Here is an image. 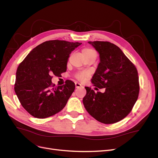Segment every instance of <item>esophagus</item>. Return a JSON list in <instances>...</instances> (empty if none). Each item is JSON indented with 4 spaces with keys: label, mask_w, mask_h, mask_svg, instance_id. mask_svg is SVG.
Here are the masks:
<instances>
[{
    "label": "esophagus",
    "mask_w": 158,
    "mask_h": 158,
    "mask_svg": "<svg viewBox=\"0 0 158 158\" xmlns=\"http://www.w3.org/2000/svg\"><path fill=\"white\" fill-rule=\"evenodd\" d=\"M75 86H76V88H78L82 87V85H81V84H80V83H78V82H75Z\"/></svg>",
    "instance_id": "esophagus-1"
}]
</instances>
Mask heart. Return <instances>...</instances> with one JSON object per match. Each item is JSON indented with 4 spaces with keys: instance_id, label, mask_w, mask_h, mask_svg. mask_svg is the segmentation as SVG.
<instances>
[{
    "instance_id": "heart-1",
    "label": "heart",
    "mask_w": 158,
    "mask_h": 158,
    "mask_svg": "<svg viewBox=\"0 0 158 158\" xmlns=\"http://www.w3.org/2000/svg\"><path fill=\"white\" fill-rule=\"evenodd\" d=\"M94 50L92 49H89V48H85L82 50V54L83 55H87L88 53H89L90 52L93 51ZM89 76V73H80L78 74L77 76H76V77L77 78L81 81H84L85 80H86Z\"/></svg>"
}]
</instances>
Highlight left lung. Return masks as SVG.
<instances>
[{"mask_svg": "<svg viewBox=\"0 0 158 158\" xmlns=\"http://www.w3.org/2000/svg\"><path fill=\"white\" fill-rule=\"evenodd\" d=\"M99 54V63L92 78L94 86L105 88L95 93L85 87L84 106L91 116L104 124L126 117L139 94L138 72L118 47L108 41H88Z\"/></svg>", "mask_w": 158, "mask_h": 158, "instance_id": "1", "label": "left lung"}]
</instances>
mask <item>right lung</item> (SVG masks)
Returning <instances> with one entry per match:
<instances>
[{"label":"right lung","instance_id":"1","mask_svg":"<svg viewBox=\"0 0 158 158\" xmlns=\"http://www.w3.org/2000/svg\"><path fill=\"white\" fill-rule=\"evenodd\" d=\"M81 43L51 40L33 49L19 64L14 91L22 107L33 117L44 118L63 109L75 84L66 80L65 84L55 86L52 75H60L66 70L71 52Z\"/></svg>","mask_w":158,"mask_h":158}]
</instances>
